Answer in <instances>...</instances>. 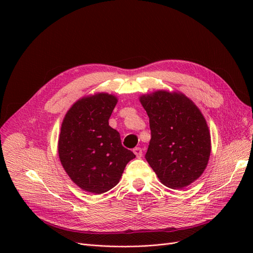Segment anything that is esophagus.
Returning <instances> with one entry per match:
<instances>
[{"label": "esophagus", "mask_w": 253, "mask_h": 253, "mask_svg": "<svg viewBox=\"0 0 253 253\" xmlns=\"http://www.w3.org/2000/svg\"><path fill=\"white\" fill-rule=\"evenodd\" d=\"M133 152H134V154L136 155V157L140 158V157L142 156V150H141L140 148H135V149L133 150Z\"/></svg>", "instance_id": "34e87169"}]
</instances>
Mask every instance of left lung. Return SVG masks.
Returning a JSON list of instances; mask_svg holds the SVG:
<instances>
[{"label":"left lung","instance_id":"left-lung-1","mask_svg":"<svg viewBox=\"0 0 253 253\" xmlns=\"http://www.w3.org/2000/svg\"><path fill=\"white\" fill-rule=\"evenodd\" d=\"M139 101L150 118L147 162L165 186L191 185L210 158L211 136L204 115L180 91L158 89L140 96Z\"/></svg>","mask_w":253,"mask_h":253}]
</instances>
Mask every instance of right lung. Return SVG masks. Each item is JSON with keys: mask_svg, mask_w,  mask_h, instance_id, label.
<instances>
[{"mask_svg": "<svg viewBox=\"0 0 253 253\" xmlns=\"http://www.w3.org/2000/svg\"><path fill=\"white\" fill-rule=\"evenodd\" d=\"M118 99L108 93L76 101L61 125L58 153L61 165L80 189L102 194L119 182L135 155L122 147L120 134L109 126Z\"/></svg>", "mask_w": 253, "mask_h": 253, "instance_id": "add662e5", "label": "right lung"}]
</instances>
